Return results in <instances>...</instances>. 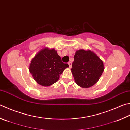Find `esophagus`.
<instances>
[{"instance_id":"34e87169","label":"esophagus","mask_w":130,"mask_h":130,"mask_svg":"<svg viewBox=\"0 0 130 130\" xmlns=\"http://www.w3.org/2000/svg\"><path fill=\"white\" fill-rule=\"evenodd\" d=\"M68 64L69 65V67L70 68H71V67H72V63L71 62H69L68 63Z\"/></svg>"}]
</instances>
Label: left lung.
<instances>
[{
  "mask_svg": "<svg viewBox=\"0 0 130 130\" xmlns=\"http://www.w3.org/2000/svg\"><path fill=\"white\" fill-rule=\"evenodd\" d=\"M104 67L102 61L90 50L76 51L71 72L76 84L83 88H89L99 81Z\"/></svg>",
  "mask_w": 130,
  "mask_h": 130,
  "instance_id": "left-lung-1",
  "label": "left lung"
}]
</instances>
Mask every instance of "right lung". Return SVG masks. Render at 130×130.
<instances>
[{
  "mask_svg": "<svg viewBox=\"0 0 130 130\" xmlns=\"http://www.w3.org/2000/svg\"><path fill=\"white\" fill-rule=\"evenodd\" d=\"M68 67V64L62 62L57 51L46 48L31 60L29 71L37 83L47 87L57 82L60 75Z\"/></svg>",
  "mask_w": 130,
  "mask_h": 130,
  "instance_id": "1",
  "label": "right lung"
}]
</instances>
